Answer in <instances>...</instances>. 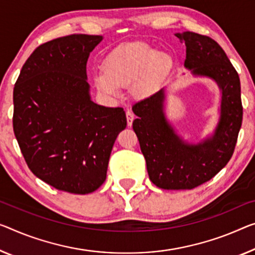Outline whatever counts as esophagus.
I'll list each match as a JSON object with an SVG mask.
<instances>
[{
	"label": "esophagus",
	"instance_id": "esophagus-1",
	"mask_svg": "<svg viewBox=\"0 0 255 255\" xmlns=\"http://www.w3.org/2000/svg\"><path fill=\"white\" fill-rule=\"evenodd\" d=\"M125 114H127V120H128V127H131L133 120H134V114H133L131 109H127V112H125Z\"/></svg>",
	"mask_w": 255,
	"mask_h": 255
}]
</instances>
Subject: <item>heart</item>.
I'll return each instance as SVG.
<instances>
[{
  "label": "heart",
  "mask_w": 255,
  "mask_h": 255,
  "mask_svg": "<svg viewBox=\"0 0 255 255\" xmlns=\"http://www.w3.org/2000/svg\"><path fill=\"white\" fill-rule=\"evenodd\" d=\"M172 58L144 44L131 43L113 50L106 58L104 72L96 76L99 90L117 95L120 88L133 85L135 96L149 97L159 89L172 68Z\"/></svg>",
  "instance_id": "1"
}]
</instances>
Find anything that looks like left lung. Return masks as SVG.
I'll return each mask as SVG.
<instances>
[{
    "mask_svg": "<svg viewBox=\"0 0 255 255\" xmlns=\"http://www.w3.org/2000/svg\"><path fill=\"white\" fill-rule=\"evenodd\" d=\"M177 36L186 44V67L195 75L217 81L222 90V101L214 135L198 144L183 142L166 122L163 89L132 106L138 116L133 121V130L146 159L150 181L162 189L174 190L201 186L227 165L243 121L240 76L223 49L205 35L185 32Z\"/></svg>",
    "mask_w": 255,
    "mask_h": 255,
    "instance_id": "obj_1",
    "label": "left lung"
}]
</instances>
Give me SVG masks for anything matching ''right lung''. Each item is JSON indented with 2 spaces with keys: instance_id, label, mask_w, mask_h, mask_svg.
<instances>
[{
  "instance_id": "right-lung-1",
  "label": "right lung",
  "mask_w": 255,
  "mask_h": 255,
  "mask_svg": "<svg viewBox=\"0 0 255 255\" xmlns=\"http://www.w3.org/2000/svg\"><path fill=\"white\" fill-rule=\"evenodd\" d=\"M100 35L72 34L43 43L13 88V132L29 170L70 194H89L106 180L111 152L127 128L122 107L92 103L90 52Z\"/></svg>"
}]
</instances>
